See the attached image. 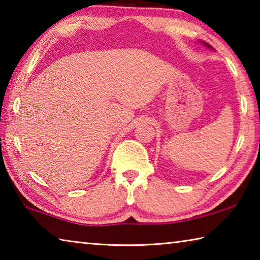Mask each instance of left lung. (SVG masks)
<instances>
[{
  "instance_id": "left-lung-1",
  "label": "left lung",
  "mask_w": 260,
  "mask_h": 260,
  "mask_svg": "<svg viewBox=\"0 0 260 260\" xmlns=\"http://www.w3.org/2000/svg\"><path fill=\"white\" fill-rule=\"evenodd\" d=\"M202 43H203V45L206 47V48H210V49H213V48L212 47H211L210 45H209V43H205V42H202Z\"/></svg>"
}]
</instances>
